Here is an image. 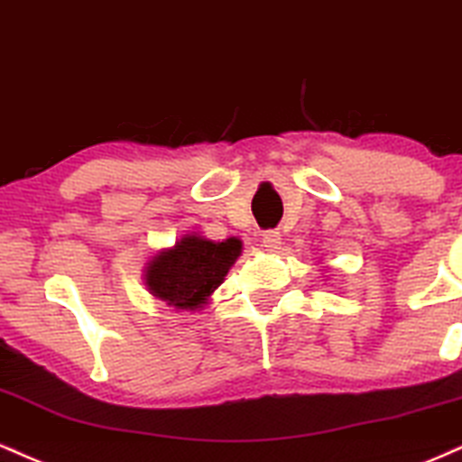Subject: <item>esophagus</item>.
<instances>
[{
	"label": "esophagus",
	"instance_id": "obj_1",
	"mask_svg": "<svg viewBox=\"0 0 462 462\" xmlns=\"http://www.w3.org/2000/svg\"><path fill=\"white\" fill-rule=\"evenodd\" d=\"M262 242H263L265 251L276 253L281 248V233L279 231H265Z\"/></svg>",
	"mask_w": 462,
	"mask_h": 462
}]
</instances>
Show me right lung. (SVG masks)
I'll use <instances>...</instances> for the list:
<instances>
[{
	"label": "right lung",
	"mask_w": 462,
	"mask_h": 462,
	"mask_svg": "<svg viewBox=\"0 0 462 462\" xmlns=\"http://www.w3.org/2000/svg\"><path fill=\"white\" fill-rule=\"evenodd\" d=\"M240 254V237L216 242L200 233H186L144 265L146 291L177 311H200Z\"/></svg>",
	"instance_id": "obj_1"
}]
</instances>
